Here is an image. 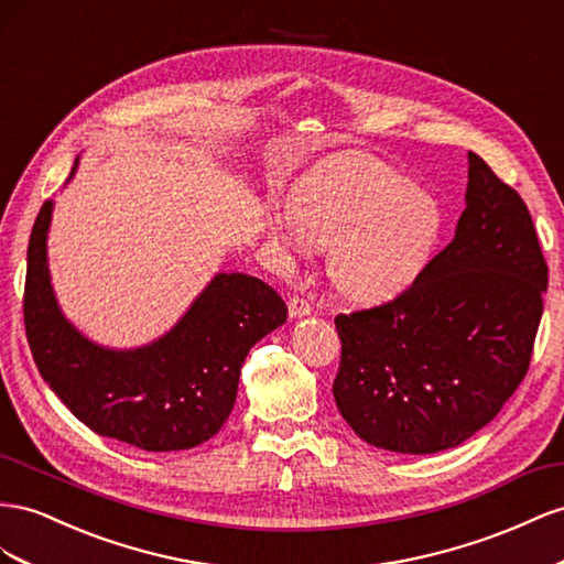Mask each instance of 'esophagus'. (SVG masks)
Masks as SVG:
<instances>
[{"mask_svg":"<svg viewBox=\"0 0 564 564\" xmlns=\"http://www.w3.org/2000/svg\"><path fill=\"white\" fill-rule=\"evenodd\" d=\"M288 312H291L293 318L310 316V314H312V304H310V300H304V297H300V295H293L291 302H288Z\"/></svg>","mask_w":564,"mask_h":564,"instance_id":"obj_1","label":"esophagus"}]
</instances>
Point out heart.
<instances>
[{"instance_id": "obj_1", "label": "heart", "mask_w": 564, "mask_h": 564, "mask_svg": "<svg viewBox=\"0 0 564 564\" xmlns=\"http://www.w3.org/2000/svg\"><path fill=\"white\" fill-rule=\"evenodd\" d=\"M434 193L366 153L337 155L293 188L269 236L291 254L328 248V276L359 302L397 295L421 273L442 231Z\"/></svg>"}]
</instances>
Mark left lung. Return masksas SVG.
<instances>
[{
    "mask_svg": "<svg viewBox=\"0 0 564 564\" xmlns=\"http://www.w3.org/2000/svg\"><path fill=\"white\" fill-rule=\"evenodd\" d=\"M545 288L549 264L524 200L470 151L452 243L394 300L335 316L337 409L388 452L463 444L524 380Z\"/></svg>",
    "mask_w": 564,
    "mask_h": 564,
    "instance_id": "1",
    "label": "left lung"
}]
</instances>
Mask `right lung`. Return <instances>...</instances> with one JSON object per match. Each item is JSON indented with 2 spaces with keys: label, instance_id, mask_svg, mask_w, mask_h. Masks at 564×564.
Here are the masks:
<instances>
[{
  "label": "right lung",
  "instance_id": "obj_1",
  "mask_svg": "<svg viewBox=\"0 0 564 564\" xmlns=\"http://www.w3.org/2000/svg\"><path fill=\"white\" fill-rule=\"evenodd\" d=\"M73 176V174H70ZM46 200L28 243L25 335L44 382L101 437L143 452H182L221 430L236 404L250 347L288 307L264 281L217 273L167 335L139 349L94 345L61 314L46 267Z\"/></svg>",
  "mask_w": 564,
  "mask_h": 564
}]
</instances>
